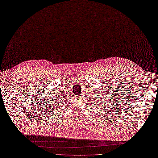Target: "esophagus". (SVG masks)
Masks as SVG:
<instances>
[{
    "mask_svg": "<svg viewBox=\"0 0 158 158\" xmlns=\"http://www.w3.org/2000/svg\"><path fill=\"white\" fill-rule=\"evenodd\" d=\"M76 98H77V99H80L81 98V96H76Z\"/></svg>",
    "mask_w": 158,
    "mask_h": 158,
    "instance_id": "obj_1",
    "label": "esophagus"
}]
</instances>
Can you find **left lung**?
<instances>
[{"instance_id":"8db88e82","label":"left lung","mask_w":158,"mask_h":158,"mask_svg":"<svg viewBox=\"0 0 158 158\" xmlns=\"http://www.w3.org/2000/svg\"><path fill=\"white\" fill-rule=\"evenodd\" d=\"M92 100H93V98H92ZM92 102H94V101H92ZM94 106H96V103L94 104ZM100 106H99V107H100ZM103 107H104V106H103Z\"/></svg>"}]
</instances>
